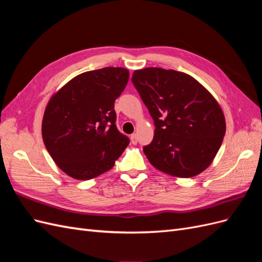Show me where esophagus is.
Masks as SVG:
<instances>
[{
    "instance_id": "34e87169",
    "label": "esophagus",
    "mask_w": 262,
    "mask_h": 262,
    "mask_svg": "<svg viewBox=\"0 0 262 262\" xmlns=\"http://www.w3.org/2000/svg\"><path fill=\"white\" fill-rule=\"evenodd\" d=\"M130 140H131V143L132 144H137L138 143V136L136 133H133L132 136L130 137Z\"/></svg>"
}]
</instances>
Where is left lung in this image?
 <instances>
[{"label": "left lung", "instance_id": "left-lung-1", "mask_svg": "<svg viewBox=\"0 0 262 262\" xmlns=\"http://www.w3.org/2000/svg\"><path fill=\"white\" fill-rule=\"evenodd\" d=\"M131 80L154 120L153 141L143 147L149 163L180 178L207 169L226 130L217 101L192 76L175 70H137Z\"/></svg>", "mask_w": 262, "mask_h": 262}]
</instances>
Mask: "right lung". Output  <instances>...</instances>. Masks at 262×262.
Instances as JSON below:
<instances>
[{"label": "right lung", "mask_w": 262, "mask_h": 262, "mask_svg": "<svg viewBox=\"0 0 262 262\" xmlns=\"http://www.w3.org/2000/svg\"><path fill=\"white\" fill-rule=\"evenodd\" d=\"M129 81L123 68H102L75 76L54 94L42 119V139L67 175L89 180L112 169L129 145L118 130L115 100Z\"/></svg>", "instance_id": "1"}]
</instances>
